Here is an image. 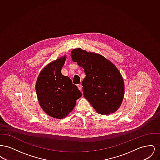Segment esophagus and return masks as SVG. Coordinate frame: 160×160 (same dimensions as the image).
<instances>
[{
    "mask_svg": "<svg viewBox=\"0 0 160 160\" xmlns=\"http://www.w3.org/2000/svg\"><path fill=\"white\" fill-rule=\"evenodd\" d=\"M82 86L81 84H77V88H78V89L79 90H81V89H82Z\"/></svg>",
    "mask_w": 160,
    "mask_h": 160,
    "instance_id": "obj_1",
    "label": "esophagus"
}]
</instances>
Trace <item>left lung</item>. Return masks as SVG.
I'll return each instance as SVG.
<instances>
[{"label": "left lung", "instance_id": "obj_1", "mask_svg": "<svg viewBox=\"0 0 160 160\" xmlns=\"http://www.w3.org/2000/svg\"><path fill=\"white\" fill-rule=\"evenodd\" d=\"M72 60L83 67L84 97L99 114L114 113L124 95L122 76L114 65L104 56L76 48L71 52Z\"/></svg>", "mask_w": 160, "mask_h": 160}]
</instances>
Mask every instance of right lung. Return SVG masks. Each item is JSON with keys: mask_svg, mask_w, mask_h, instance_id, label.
<instances>
[{"mask_svg": "<svg viewBox=\"0 0 160 160\" xmlns=\"http://www.w3.org/2000/svg\"><path fill=\"white\" fill-rule=\"evenodd\" d=\"M65 56L43 69L38 77L36 92L42 110L50 116L62 119L70 113L82 94L68 76L61 73Z\"/></svg>", "mask_w": 160, "mask_h": 160, "instance_id": "obj_1", "label": "right lung"}]
</instances>
